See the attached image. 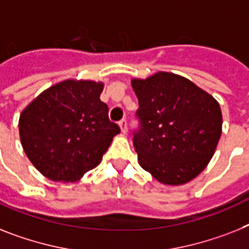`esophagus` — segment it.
Instances as JSON below:
<instances>
[{"label":"esophagus","mask_w":249,"mask_h":249,"mask_svg":"<svg viewBox=\"0 0 249 249\" xmlns=\"http://www.w3.org/2000/svg\"><path fill=\"white\" fill-rule=\"evenodd\" d=\"M118 126L121 127V131H122V133H126L127 132V122L126 120H122L118 122Z\"/></svg>","instance_id":"esophagus-1"}]
</instances>
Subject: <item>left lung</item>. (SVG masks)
<instances>
[{
	"instance_id": "8db88e82",
	"label": "left lung",
	"mask_w": 249,
	"mask_h": 249,
	"mask_svg": "<svg viewBox=\"0 0 249 249\" xmlns=\"http://www.w3.org/2000/svg\"><path fill=\"white\" fill-rule=\"evenodd\" d=\"M131 85L140 106L141 126L133 137L139 164L160 183H188L206 168L220 140L219 103L172 72L132 79Z\"/></svg>"
}]
</instances>
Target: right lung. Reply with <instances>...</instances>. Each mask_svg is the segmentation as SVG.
Here are the masks:
<instances>
[{
	"label": "right lung",
	"mask_w": 249,
	"mask_h": 249,
	"mask_svg": "<svg viewBox=\"0 0 249 249\" xmlns=\"http://www.w3.org/2000/svg\"><path fill=\"white\" fill-rule=\"evenodd\" d=\"M104 84L69 79L22 109L18 132L28 159L54 182H76L102 161L120 127L100 100Z\"/></svg>",
	"instance_id": "obj_1"
}]
</instances>
